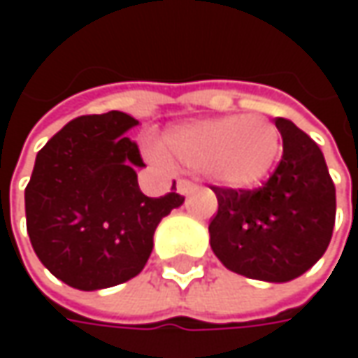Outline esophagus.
<instances>
[{
	"label": "esophagus",
	"instance_id": "obj_1",
	"mask_svg": "<svg viewBox=\"0 0 358 358\" xmlns=\"http://www.w3.org/2000/svg\"><path fill=\"white\" fill-rule=\"evenodd\" d=\"M177 191H179L181 195H191V193H195V191H197V185H195L193 181L181 179V181L177 183Z\"/></svg>",
	"mask_w": 358,
	"mask_h": 358
}]
</instances>
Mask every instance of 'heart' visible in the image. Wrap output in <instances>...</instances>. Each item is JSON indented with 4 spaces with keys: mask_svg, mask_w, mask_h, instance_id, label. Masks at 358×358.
Segmentation results:
<instances>
[{
    "mask_svg": "<svg viewBox=\"0 0 358 358\" xmlns=\"http://www.w3.org/2000/svg\"><path fill=\"white\" fill-rule=\"evenodd\" d=\"M167 151L217 185L245 189L267 177L281 153V133L259 113L203 119L171 133Z\"/></svg>",
    "mask_w": 358,
    "mask_h": 358,
    "instance_id": "b5f03b06",
    "label": "heart"
}]
</instances>
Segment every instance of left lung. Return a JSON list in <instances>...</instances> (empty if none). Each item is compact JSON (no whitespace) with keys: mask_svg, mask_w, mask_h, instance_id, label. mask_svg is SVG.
Here are the masks:
<instances>
[{"mask_svg":"<svg viewBox=\"0 0 358 358\" xmlns=\"http://www.w3.org/2000/svg\"><path fill=\"white\" fill-rule=\"evenodd\" d=\"M282 155L257 189L211 187L219 209L209 223L211 249L233 273L287 282L327 251L337 215L335 183L323 151L293 121L277 117Z\"/></svg>","mask_w":358,"mask_h":358,"instance_id":"1","label":"left lung"}]
</instances>
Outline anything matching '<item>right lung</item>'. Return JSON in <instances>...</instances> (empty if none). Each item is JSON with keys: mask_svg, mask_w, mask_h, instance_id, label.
<instances>
[{"mask_svg": "<svg viewBox=\"0 0 358 358\" xmlns=\"http://www.w3.org/2000/svg\"><path fill=\"white\" fill-rule=\"evenodd\" d=\"M121 111L69 121L37 153L25 187L27 233L39 261L79 291L107 289L143 271L159 221L185 197H147L143 165Z\"/></svg>", "mask_w": 358, "mask_h": 358, "instance_id": "1", "label": "right lung"}]
</instances>
